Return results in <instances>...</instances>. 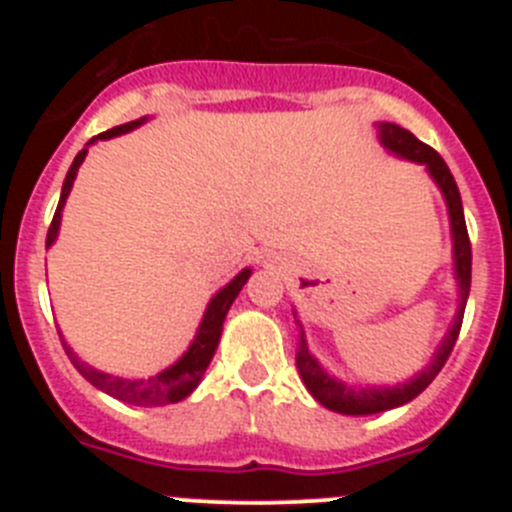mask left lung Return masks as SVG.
Returning a JSON list of instances; mask_svg holds the SVG:
<instances>
[{
    "label": "left lung",
    "mask_w": 512,
    "mask_h": 512,
    "mask_svg": "<svg viewBox=\"0 0 512 512\" xmlns=\"http://www.w3.org/2000/svg\"><path fill=\"white\" fill-rule=\"evenodd\" d=\"M374 128H377L379 143H382L392 156L425 166V171L431 174L436 187L441 189L446 210H449L451 243H454V277H456V287H459V307H456L454 323H451L449 333H446L443 341L438 343L431 364L425 366L423 372L415 374L413 379H408V382L392 384V387H384V384L382 387H351V384L341 382V379H336L333 374L325 372L323 364L312 356L310 346H307L305 328H302L300 318H297V312H295V320L297 325H300L297 369H300L302 382H305L307 392H310V395L323 405V408L341 415L384 413V410L400 408V405H405V402L415 400V397H418L420 392H423L433 379H436V374L441 372V366L446 364V359H449L451 348H454L456 338H459L461 318H464V307H467V300H469V284H472V246H469L467 223H464V207H461L459 187H456L454 176H451L446 161H443L431 146L420 143L410 130L400 128V125H395V122H377Z\"/></svg>",
    "instance_id": "obj_1"
}]
</instances>
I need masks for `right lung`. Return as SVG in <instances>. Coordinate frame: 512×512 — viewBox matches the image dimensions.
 <instances>
[{
    "mask_svg": "<svg viewBox=\"0 0 512 512\" xmlns=\"http://www.w3.org/2000/svg\"><path fill=\"white\" fill-rule=\"evenodd\" d=\"M146 120L148 117H140V120L117 125V128L107 130V133H99L97 138L89 140L87 146L76 153L74 164H71L69 174H66V179H63L61 200H58L56 215H53V223H51V228H48L45 246H53V243H56L58 228H61L63 205H66V200H69L71 187H74V179H76V174H79V166L84 164V158H87L89 146H92V143H97V140H110V138H115V135L130 133V130L140 128V125H143ZM248 277H251V269L246 266V269L238 271V274H235V277L230 279L223 289H220V292H215V297L207 302V310H205V315H202L200 328H197V333H194V338H192V343H189L187 351H184V354L179 356L174 364L166 366V369H161V372L153 374V377H148V379H125V377H115V374L99 372V369L89 366L87 361H81L79 356L74 354V348L63 341V336H61V343H63V348H66V354H69L71 364L79 369L81 377L87 379V382H92L97 390H102V392H107V395L115 397V400L128 402V405H140V408H156V405L182 402L184 397H189L194 390H197V384H200L202 377H205L207 366H210L212 356H215V351H217V343H220V333H223L225 315H228L230 305H233V300L243 289V284L248 282Z\"/></svg>",
    "mask_w": 512,
    "mask_h": 512,
    "instance_id": "right-lung-1",
    "label": "right lung"
}]
</instances>
